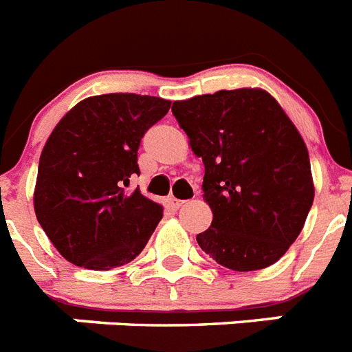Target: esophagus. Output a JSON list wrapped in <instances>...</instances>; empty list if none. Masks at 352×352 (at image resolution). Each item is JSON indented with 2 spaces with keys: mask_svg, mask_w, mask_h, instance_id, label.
<instances>
[{
  "mask_svg": "<svg viewBox=\"0 0 352 352\" xmlns=\"http://www.w3.org/2000/svg\"><path fill=\"white\" fill-rule=\"evenodd\" d=\"M170 204H171V208L179 209V208H181V206H182V204H184V200L175 199V197H170Z\"/></svg>",
  "mask_w": 352,
  "mask_h": 352,
  "instance_id": "34e87169",
  "label": "esophagus"
}]
</instances>
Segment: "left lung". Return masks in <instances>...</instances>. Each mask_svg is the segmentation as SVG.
Instances as JSON below:
<instances>
[{
	"instance_id": "8db88e82",
	"label": "left lung",
	"mask_w": 352,
	"mask_h": 352,
	"mask_svg": "<svg viewBox=\"0 0 352 352\" xmlns=\"http://www.w3.org/2000/svg\"><path fill=\"white\" fill-rule=\"evenodd\" d=\"M171 112L206 168L212 221L197 234L200 249L236 272L274 265L300 234L315 197L299 131L263 89L202 94L173 102Z\"/></svg>"
}]
</instances>
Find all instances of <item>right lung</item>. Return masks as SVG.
<instances>
[{
	"mask_svg": "<svg viewBox=\"0 0 352 352\" xmlns=\"http://www.w3.org/2000/svg\"><path fill=\"white\" fill-rule=\"evenodd\" d=\"M171 102L134 93L82 100L58 121L39 159L34 208L62 258L89 270L121 267L144 249L162 208L140 190L138 150Z\"/></svg>",
	"mask_w": 352,
	"mask_h": 352,
	"instance_id": "obj_1",
	"label": "right lung"
}]
</instances>
